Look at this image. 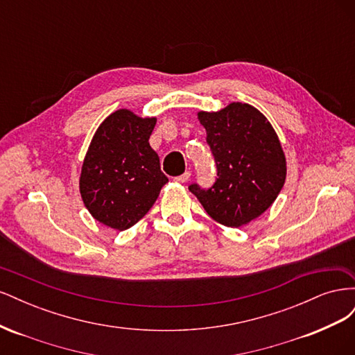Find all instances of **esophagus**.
Instances as JSON below:
<instances>
[{
  "instance_id": "esophagus-1",
  "label": "esophagus",
  "mask_w": 355,
  "mask_h": 355,
  "mask_svg": "<svg viewBox=\"0 0 355 355\" xmlns=\"http://www.w3.org/2000/svg\"><path fill=\"white\" fill-rule=\"evenodd\" d=\"M189 178H191V173H189V171H185L184 175L176 176V178H175V180H176V182H180V184H185V182H188V180H189Z\"/></svg>"
}]
</instances>
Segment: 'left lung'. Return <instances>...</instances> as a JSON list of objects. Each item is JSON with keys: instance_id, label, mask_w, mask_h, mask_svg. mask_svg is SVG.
Wrapping results in <instances>:
<instances>
[{"instance_id": "left-lung-1", "label": "left lung", "mask_w": 355, "mask_h": 355, "mask_svg": "<svg viewBox=\"0 0 355 355\" xmlns=\"http://www.w3.org/2000/svg\"><path fill=\"white\" fill-rule=\"evenodd\" d=\"M216 164L210 188L189 185L209 216L239 228L271 206L284 185L286 158L272 125L249 103L234 102L218 112H198Z\"/></svg>"}]
</instances>
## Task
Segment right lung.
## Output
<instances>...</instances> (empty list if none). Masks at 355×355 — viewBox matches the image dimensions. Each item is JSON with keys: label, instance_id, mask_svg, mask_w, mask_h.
<instances>
[{"label": "right lung", "instance_id": "add662e5", "mask_svg": "<svg viewBox=\"0 0 355 355\" xmlns=\"http://www.w3.org/2000/svg\"><path fill=\"white\" fill-rule=\"evenodd\" d=\"M157 120L118 110L99 125L85 154L80 192L92 216L124 231L154 206L168 179L149 145Z\"/></svg>", "mask_w": 355, "mask_h": 355}]
</instances>
